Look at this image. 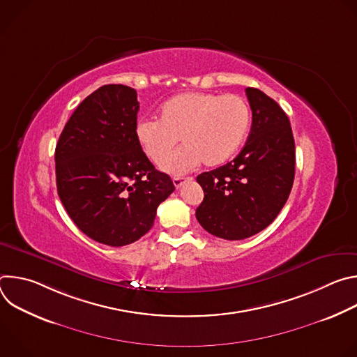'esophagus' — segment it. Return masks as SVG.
I'll return each instance as SVG.
<instances>
[{
  "label": "esophagus",
  "instance_id": "34e87169",
  "mask_svg": "<svg viewBox=\"0 0 357 357\" xmlns=\"http://www.w3.org/2000/svg\"><path fill=\"white\" fill-rule=\"evenodd\" d=\"M189 179H192V178H182V176H174L172 178V182H174V185H175V188L176 189H179L186 181H189Z\"/></svg>",
  "mask_w": 357,
  "mask_h": 357
}]
</instances>
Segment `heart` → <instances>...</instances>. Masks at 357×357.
I'll return each mask as SVG.
<instances>
[{
	"label": "heart",
	"mask_w": 357,
	"mask_h": 357,
	"mask_svg": "<svg viewBox=\"0 0 357 357\" xmlns=\"http://www.w3.org/2000/svg\"><path fill=\"white\" fill-rule=\"evenodd\" d=\"M250 127V109L237 94L183 93L160 109V120H141L135 137L146 158L161 165L177 139L184 146L162 165L167 172L185 174L202 161L218 167L229 161L243 144Z\"/></svg>",
	"instance_id": "heart-1"
}]
</instances>
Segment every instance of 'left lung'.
<instances>
[{
    "mask_svg": "<svg viewBox=\"0 0 357 357\" xmlns=\"http://www.w3.org/2000/svg\"><path fill=\"white\" fill-rule=\"evenodd\" d=\"M251 130L240 154L196 181L205 197L196 219L211 234L243 240L270 226L284 208L295 175L289 120L275 100L247 87Z\"/></svg>",
    "mask_w": 357,
    "mask_h": 357,
    "instance_id": "left-lung-1",
    "label": "left lung"
}]
</instances>
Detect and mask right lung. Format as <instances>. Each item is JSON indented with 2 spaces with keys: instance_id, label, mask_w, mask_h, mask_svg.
<instances>
[{
  "instance_id": "right-lung-1",
  "label": "right lung",
  "mask_w": 357,
  "mask_h": 357,
  "mask_svg": "<svg viewBox=\"0 0 357 357\" xmlns=\"http://www.w3.org/2000/svg\"><path fill=\"white\" fill-rule=\"evenodd\" d=\"M137 91L106 84L87 96L66 123L55 151L56 186L75 225L112 247L131 244L154 225L174 190L142 152Z\"/></svg>"
}]
</instances>
